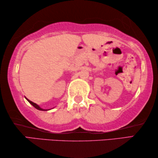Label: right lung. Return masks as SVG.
I'll list each match as a JSON object with an SVG mask.
<instances>
[{"instance_id":"right-lung-1","label":"right lung","mask_w":158,"mask_h":158,"mask_svg":"<svg viewBox=\"0 0 158 158\" xmlns=\"http://www.w3.org/2000/svg\"><path fill=\"white\" fill-rule=\"evenodd\" d=\"M27 100L28 101H29V102L30 103H31V104L32 106H34V108H36V109H38V110H40V111H46V110H45V109H42V108H40V106H38L37 104H36L35 103H34V102H32V101H29V99H27Z\"/></svg>"}]
</instances>
